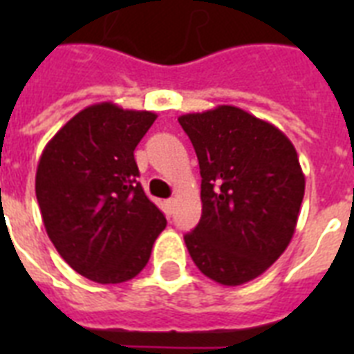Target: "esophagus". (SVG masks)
<instances>
[{
	"instance_id": "esophagus-1",
	"label": "esophagus",
	"mask_w": 354,
	"mask_h": 354,
	"mask_svg": "<svg viewBox=\"0 0 354 354\" xmlns=\"http://www.w3.org/2000/svg\"><path fill=\"white\" fill-rule=\"evenodd\" d=\"M174 204H176V198L167 200V207H169V209H172V207H174Z\"/></svg>"
}]
</instances>
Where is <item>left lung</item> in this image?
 Wrapping results in <instances>:
<instances>
[{
	"label": "left lung",
	"mask_w": 354,
	"mask_h": 354,
	"mask_svg": "<svg viewBox=\"0 0 354 354\" xmlns=\"http://www.w3.org/2000/svg\"><path fill=\"white\" fill-rule=\"evenodd\" d=\"M202 176V218L183 236L209 279L236 286L264 274L290 244L305 176L290 139L236 106L178 118Z\"/></svg>",
	"instance_id": "8db88e82"
}]
</instances>
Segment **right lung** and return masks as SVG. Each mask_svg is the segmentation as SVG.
<instances>
[{"instance_id": "1", "label": "right lung", "mask_w": 354, "mask_h": 354, "mask_svg": "<svg viewBox=\"0 0 354 354\" xmlns=\"http://www.w3.org/2000/svg\"><path fill=\"white\" fill-rule=\"evenodd\" d=\"M156 118L91 104L55 133L38 161L36 200L47 235L77 274L101 285L136 277L167 226L136 180L133 160Z\"/></svg>"}]
</instances>
